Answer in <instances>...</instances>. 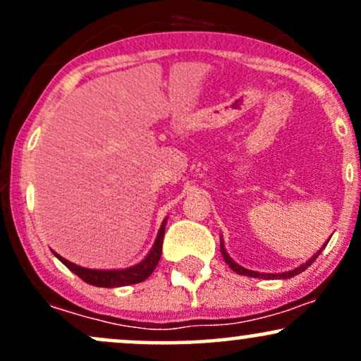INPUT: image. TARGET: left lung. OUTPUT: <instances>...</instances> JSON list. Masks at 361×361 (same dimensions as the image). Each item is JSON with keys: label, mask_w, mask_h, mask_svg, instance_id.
Segmentation results:
<instances>
[{"label": "left lung", "mask_w": 361, "mask_h": 361, "mask_svg": "<svg viewBox=\"0 0 361 361\" xmlns=\"http://www.w3.org/2000/svg\"><path fill=\"white\" fill-rule=\"evenodd\" d=\"M221 239H222V238H221ZM324 247H326V244L321 247V250H319V251L316 252V255L312 256V258L307 259V261H305V263H302L300 267L293 268V270H290V271H283V273H259V271L247 270V268H244V267H241V264L235 263V261H234L233 258H231L229 255H227L226 246H224V241H221V252H222V256H224V261H226V263L229 264L231 270L235 271V273H239V275H244V276H252V279H268V280H271V279H292V276L299 275V273H302L304 270H307L310 264H312L314 261H316L317 256L321 255V251L324 250Z\"/></svg>", "instance_id": "obj_1"}]
</instances>
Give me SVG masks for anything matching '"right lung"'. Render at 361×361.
<instances>
[{
  "label": "right lung",
  "instance_id": "obj_1",
  "mask_svg": "<svg viewBox=\"0 0 361 361\" xmlns=\"http://www.w3.org/2000/svg\"><path fill=\"white\" fill-rule=\"evenodd\" d=\"M166 221L164 219L163 224L159 227V233L156 235V241L152 244L151 251L147 252V256L140 263L134 264L130 268H123V270H91V268H82L80 264H74L71 261H68L62 256L54 252L57 259L62 264L69 268L73 273H76L81 280H85L86 283L94 285V287H105V288H115V287H123V285H134L140 283L154 271L161 258V251H163V238H164V229H166Z\"/></svg>",
  "mask_w": 361,
  "mask_h": 361
}]
</instances>
